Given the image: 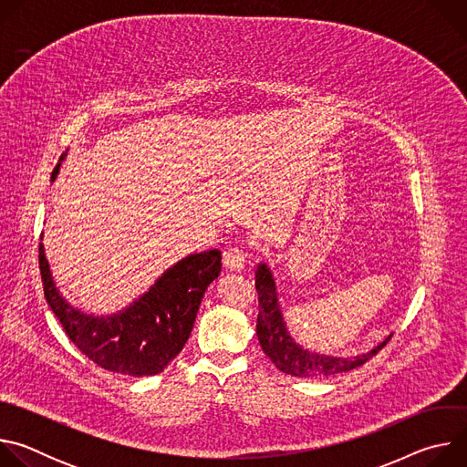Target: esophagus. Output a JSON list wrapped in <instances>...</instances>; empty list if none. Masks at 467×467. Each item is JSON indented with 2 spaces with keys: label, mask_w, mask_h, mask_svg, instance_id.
<instances>
[{
  "label": "esophagus",
  "mask_w": 467,
  "mask_h": 467,
  "mask_svg": "<svg viewBox=\"0 0 467 467\" xmlns=\"http://www.w3.org/2000/svg\"><path fill=\"white\" fill-rule=\"evenodd\" d=\"M245 264V253L238 247H229L223 253V265L231 272H242Z\"/></svg>",
  "instance_id": "34e87169"
}]
</instances>
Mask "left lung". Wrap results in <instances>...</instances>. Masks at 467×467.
<instances>
[{
    "mask_svg": "<svg viewBox=\"0 0 467 467\" xmlns=\"http://www.w3.org/2000/svg\"><path fill=\"white\" fill-rule=\"evenodd\" d=\"M254 286L258 292V317H256V337L262 351L270 357L277 369L292 377H328L338 375L344 371H351L364 362H368L373 355H377L391 338L388 335L380 344H377L371 351L360 353L357 357H332L319 355L299 346L286 328L279 297L277 285L270 265L260 262L254 272Z\"/></svg>",
    "mask_w": 467,
    "mask_h": 467,
    "instance_id": "obj_1",
    "label": "left lung"
}]
</instances>
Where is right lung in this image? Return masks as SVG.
Here are the masks:
<instances>
[{"label": "right lung", "instance_id": "1", "mask_svg": "<svg viewBox=\"0 0 467 467\" xmlns=\"http://www.w3.org/2000/svg\"><path fill=\"white\" fill-rule=\"evenodd\" d=\"M66 153L51 173L57 179ZM44 296L66 335L99 368L146 377L161 373L184 348L199 305L222 272V251L209 249L181 258L155 285L123 310L110 316L87 314L62 297L38 245Z\"/></svg>", "mask_w": 467, "mask_h": 467}]
</instances>
